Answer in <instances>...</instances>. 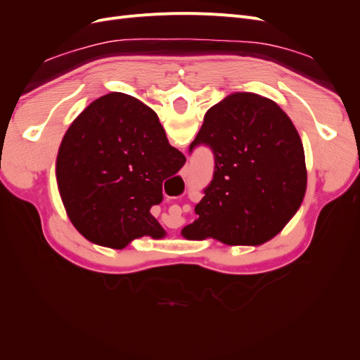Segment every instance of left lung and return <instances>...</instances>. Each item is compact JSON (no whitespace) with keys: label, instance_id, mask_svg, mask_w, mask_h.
<instances>
[{"label":"left lung","instance_id":"8db88e82","mask_svg":"<svg viewBox=\"0 0 360 360\" xmlns=\"http://www.w3.org/2000/svg\"><path fill=\"white\" fill-rule=\"evenodd\" d=\"M200 144L213 150L214 174L181 236L258 246L281 233L308 179L300 135L279 105L255 93L228 94L205 112L189 150Z\"/></svg>","mask_w":360,"mask_h":360}]
</instances>
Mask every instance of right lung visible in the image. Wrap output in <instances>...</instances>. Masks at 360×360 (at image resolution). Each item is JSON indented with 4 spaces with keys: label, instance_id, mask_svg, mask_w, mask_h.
Segmentation results:
<instances>
[{
    "label": "right lung",
    "instance_id": "add662e5",
    "mask_svg": "<svg viewBox=\"0 0 360 360\" xmlns=\"http://www.w3.org/2000/svg\"><path fill=\"white\" fill-rule=\"evenodd\" d=\"M184 162L150 106L110 93L91 102L68 129L56 176L76 230L93 243L123 249L144 236L165 237L150 209L163 200V180Z\"/></svg>",
    "mask_w": 360,
    "mask_h": 360
}]
</instances>
